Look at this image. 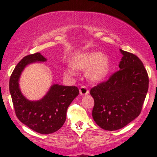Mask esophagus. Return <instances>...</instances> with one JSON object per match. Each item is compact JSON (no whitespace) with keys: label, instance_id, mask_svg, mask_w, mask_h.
<instances>
[{"label":"esophagus","instance_id":"obj_1","mask_svg":"<svg viewBox=\"0 0 157 157\" xmlns=\"http://www.w3.org/2000/svg\"><path fill=\"white\" fill-rule=\"evenodd\" d=\"M80 94L82 95V96H85V95L89 94V90L86 88V86H82L80 88Z\"/></svg>","mask_w":157,"mask_h":157}]
</instances>
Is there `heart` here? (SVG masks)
I'll return each mask as SVG.
<instances>
[{"label": "heart", "mask_w": 157, "mask_h": 157, "mask_svg": "<svg viewBox=\"0 0 157 157\" xmlns=\"http://www.w3.org/2000/svg\"><path fill=\"white\" fill-rule=\"evenodd\" d=\"M70 64L74 69L87 71V77L93 81H99L105 78L112 67V62L100 52H91L74 55L70 60ZM66 74L71 75L72 71L67 70Z\"/></svg>", "instance_id": "heart-1"}]
</instances>
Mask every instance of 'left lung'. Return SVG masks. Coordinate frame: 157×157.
I'll return each mask as SVG.
<instances>
[{"label": "left lung", "instance_id": "left-lung-1", "mask_svg": "<svg viewBox=\"0 0 157 157\" xmlns=\"http://www.w3.org/2000/svg\"><path fill=\"white\" fill-rule=\"evenodd\" d=\"M123 55L118 71L90 90L94 99L93 118L102 129L115 131L140 114L149 87V77L141 60L120 49Z\"/></svg>", "mask_w": 157, "mask_h": 157}]
</instances>
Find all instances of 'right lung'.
I'll list each match as a JSON object with an SVG mask.
<instances>
[{
    "mask_svg": "<svg viewBox=\"0 0 157 157\" xmlns=\"http://www.w3.org/2000/svg\"><path fill=\"white\" fill-rule=\"evenodd\" d=\"M45 61L39 52L26 55L17 64L9 82L12 102L18 119L30 129L42 134H52L62 127L67 108L79 94L77 86L55 84L41 100L32 102L26 99L19 89L18 80L21 72L30 63Z\"/></svg>",
    "mask_w": 157,
    "mask_h": 157,
    "instance_id": "obj_1",
    "label": "right lung"
}]
</instances>
